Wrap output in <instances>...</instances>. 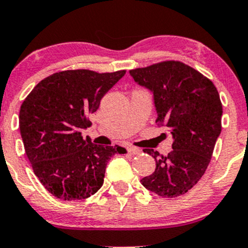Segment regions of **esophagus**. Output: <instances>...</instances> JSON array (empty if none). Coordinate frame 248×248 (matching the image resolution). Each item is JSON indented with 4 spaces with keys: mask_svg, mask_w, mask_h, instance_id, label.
I'll return each mask as SVG.
<instances>
[{
    "mask_svg": "<svg viewBox=\"0 0 248 248\" xmlns=\"http://www.w3.org/2000/svg\"><path fill=\"white\" fill-rule=\"evenodd\" d=\"M128 153L132 154V155H139V154L142 153V150L140 148H136V147H129L128 148Z\"/></svg>",
    "mask_w": 248,
    "mask_h": 248,
    "instance_id": "esophagus-1",
    "label": "esophagus"
}]
</instances>
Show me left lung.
<instances>
[{
    "instance_id": "1",
    "label": "left lung",
    "mask_w": 248,
    "mask_h": 248,
    "mask_svg": "<svg viewBox=\"0 0 248 248\" xmlns=\"http://www.w3.org/2000/svg\"><path fill=\"white\" fill-rule=\"evenodd\" d=\"M134 81L153 93L156 124L169 128L172 150L155 158L156 169L141 179L146 189L161 197L184 195L205 172L221 132L223 106L211 80L181 62H163L130 70Z\"/></svg>"
}]
</instances>
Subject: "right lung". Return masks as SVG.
I'll list each match as a JSON object with an SVG mask.
<instances>
[{"label": "right lung", "mask_w": 248, "mask_h": 248, "mask_svg": "<svg viewBox=\"0 0 248 248\" xmlns=\"http://www.w3.org/2000/svg\"><path fill=\"white\" fill-rule=\"evenodd\" d=\"M126 71L98 73L69 70L43 79L19 110V130L25 154L43 186L62 201L91 197L104 184L108 161L119 146H98L84 140L87 115ZM126 150V149H124Z\"/></svg>", "instance_id": "1"}]
</instances>
